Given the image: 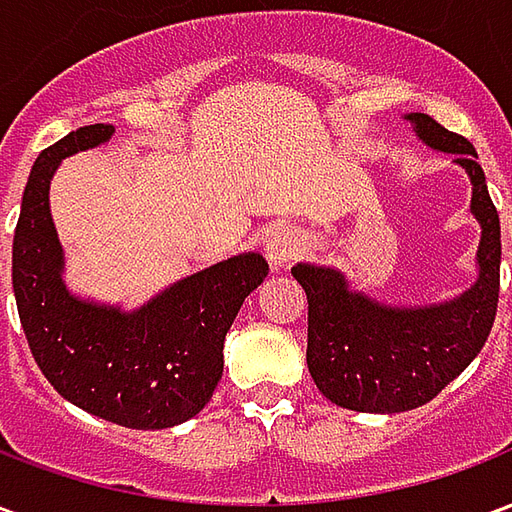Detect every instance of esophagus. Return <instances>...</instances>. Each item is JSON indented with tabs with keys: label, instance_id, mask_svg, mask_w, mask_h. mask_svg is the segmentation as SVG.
I'll list each match as a JSON object with an SVG mask.
<instances>
[{
	"label": "esophagus",
	"instance_id": "1",
	"mask_svg": "<svg viewBox=\"0 0 512 512\" xmlns=\"http://www.w3.org/2000/svg\"><path fill=\"white\" fill-rule=\"evenodd\" d=\"M263 249H266L271 271H274V274H282V271L299 257L304 244H301V238L293 233V230H288V227H277V230H271V233L266 235Z\"/></svg>",
	"mask_w": 512,
	"mask_h": 512
}]
</instances>
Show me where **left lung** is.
I'll return each instance as SVG.
<instances>
[{
    "label": "left lung",
    "instance_id": "1",
    "mask_svg": "<svg viewBox=\"0 0 512 512\" xmlns=\"http://www.w3.org/2000/svg\"><path fill=\"white\" fill-rule=\"evenodd\" d=\"M403 120L422 145L452 153L469 175V211L480 224L477 279L455 299L400 307L370 299L332 266L296 263L290 268L310 301L307 367L312 381L326 400L365 414L411 411L439 395L480 354L499 301V213L472 142L422 112H408Z\"/></svg>",
    "mask_w": 512,
    "mask_h": 512
}]
</instances>
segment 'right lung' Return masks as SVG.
I'll list each match as a JSON object with an SVG mask.
<instances>
[{
  "instance_id": "right-lung-1",
  "label": "right lung",
  "mask_w": 512,
  "mask_h": 512,
  "mask_svg": "<svg viewBox=\"0 0 512 512\" xmlns=\"http://www.w3.org/2000/svg\"><path fill=\"white\" fill-rule=\"evenodd\" d=\"M115 126H84L46 147L29 172L16 235L13 293L29 351L73 406L134 430L197 417L224 370V337L244 299L266 279V257H227L123 310L65 285V252L49 189L62 158L106 145Z\"/></svg>"
}]
</instances>
